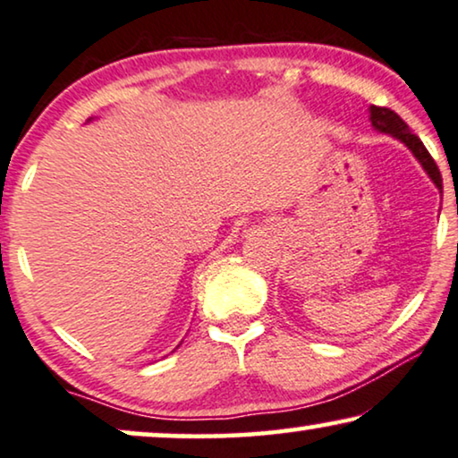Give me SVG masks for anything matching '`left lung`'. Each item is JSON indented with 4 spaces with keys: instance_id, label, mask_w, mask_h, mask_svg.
<instances>
[{
    "instance_id": "8db88e82",
    "label": "left lung",
    "mask_w": 458,
    "mask_h": 458,
    "mask_svg": "<svg viewBox=\"0 0 458 458\" xmlns=\"http://www.w3.org/2000/svg\"><path fill=\"white\" fill-rule=\"evenodd\" d=\"M370 113V125L375 127L377 131L381 133H389V136L400 140L402 144L406 146L408 150L412 152L414 158L420 163V167L425 169V174L429 175L431 182L437 186V191L442 188V174L440 169H437L436 161L431 158V155L428 152V148H425L423 142H420L419 136H414V133L408 130V125L404 123V121L400 119L398 113L389 111V108L386 106H370L369 108Z\"/></svg>"
}]
</instances>
